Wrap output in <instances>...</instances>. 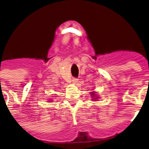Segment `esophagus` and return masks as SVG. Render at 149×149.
Returning a JSON list of instances; mask_svg holds the SVG:
<instances>
[{
    "label": "esophagus",
    "instance_id": "obj_1",
    "mask_svg": "<svg viewBox=\"0 0 149 149\" xmlns=\"http://www.w3.org/2000/svg\"><path fill=\"white\" fill-rule=\"evenodd\" d=\"M72 81H73V82L74 84H77L78 83V79H76V78H73V80H72Z\"/></svg>",
    "mask_w": 149,
    "mask_h": 149
}]
</instances>
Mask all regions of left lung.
<instances>
[{"label":"left lung","mask_w":149,"mask_h":149,"mask_svg":"<svg viewBox=\"0 0 149 149\" xmlns=\"http://www.w3.org/2000/svg\"><path fill=\"white\" fill-rule=\"evenodd\" d=\"M91 94V97L94 98V99H92V100H97V99H98V97H97V96H96V94H95V92H94V91H92Z\"/></svg>","instance_id":"8db88e82"}]
</instances>
